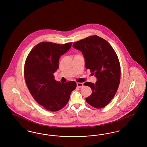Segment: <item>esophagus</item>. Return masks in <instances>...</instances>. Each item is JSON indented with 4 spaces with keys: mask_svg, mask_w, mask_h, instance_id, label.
<instances>
[{
    "mask_svg": "<svg viewBox=\"0 0 147 147\" xmlns=\"http://www.w3.org/2000/svg\"><path fill=\"white\" fill-rule=\"evenodd\" d=\"M77 86L78 88H82L83 86V84L82 83H77Z\"/></svg>",
    "mask_w": 147,
    "mask_h": 147,
    "instance_id": "obj_1",
    "label": "esophagus"
}]
</instances>
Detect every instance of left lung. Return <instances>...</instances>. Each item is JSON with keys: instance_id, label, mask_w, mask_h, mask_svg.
Listing matches in <instances>:
<instances>
[{"instance_id": "obj_1", "label": "left lung", "mask_w": 147, "mask_h": 147, "mask_svg": "<svg viewBox=\"0 0 147 147\" xmlns=\"http://www.w3.org/2000/svg\"><path fill=\"white\" fill-rule=\"evenodd\" d=\"M73 46L82 52L85 68L97 78L95 84H84L92 90L86 101L91 106L101 109L111 101L119 88L121 68L117 55L109 42L97 35L74 42Z\"/></svg>"}]
</instances>
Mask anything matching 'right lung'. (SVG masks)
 <instances>
[{
  "instance_id": "add662e5",
  "label": "right lung",
  "mask_w": 147,
  "mask_h": 147,
  "mask_svg": "<svg viewBox=\"0 0 147 147\" xmlns=\"http://www.w3.org/2000/svg\"><path fill=\"white\" fill-rule=\"evenodd\" d=\"M72 42L63 45L39 43L31 49L24 66V78L31 94L46 110L55 112L68 103L70 94L77 87L74 81L61 84L54 73L59 68V59L70 49Z\"/></svg>"
}]
</instances>
